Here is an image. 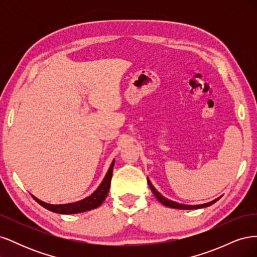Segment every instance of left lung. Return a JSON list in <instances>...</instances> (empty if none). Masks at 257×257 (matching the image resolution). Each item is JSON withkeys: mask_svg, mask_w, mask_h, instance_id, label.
<instances>
[{"mask_svg": "<svg viewBox=\"0 0 257 257\" xmlns=\"http://www.w3.org/2000/svg\"><path fill=\"white\" fill-rule=\"evenodd\" d=\"M148 180V183H149V186L150 189L152 191V193L154 194V196L157 197V199L160 201V203H162L164 206L166 207H170V208H175V209H183V210H191V209H200V208H205V207H208V206H211L212 204H214L216 200H219V198H216L212 201H210V203H207V204H203V205H183V204H179V203H176V201H173V200H169L167 198H165L164 196L162 195V194H160L157 190H155L154 186L152 185V183L150 182L149 179H147Z\"/></svg>", "mask_w": 257, "mask_h": 257, "instance_id": "1", "label": "left lung"}]
</instances>
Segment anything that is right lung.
Here are the masks:
<instances>
[{"instance_id":"1","label":"right lung","mask_w":257,"mask_h":257,"mask_svg":"<svg viewBox=\"0 0 257 257\" xmlns=\"http://www.w3.org/2000/svg\"><path fill=\"white\" fill-rule=\"evenodd\" d=\"M114 161H112L111 165L108 169V172L104 178L103 182L99 184L98 188L94 193H92L90 196L84 198L82 200L76 201V203L72 204H64V205H50L47 203H44V201L36 198L32 195V197L37 201L38 204L46 208L47 210H50L52 212L61 213V214H74V213H80L84 211H89V210L95 209L103 204V201L108 195V192H109L110 188V181L112 177V170H113Z\"/></svg>"}]
</instances>
